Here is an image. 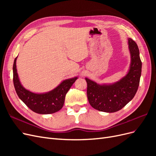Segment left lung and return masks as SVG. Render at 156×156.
I'll use <instances>...</instances> for the list:
<instances>
[{
    "label": "left lung",
    "mask_w": 156,
    "mask_h": 156,
    "mask_svg": "<svg viewBox=\"0 0 156 156\" xmlns=\"http://www.w3.org/2000/svg\"><path fill=\"white\" fill-rule=\"evenodd\" d=\"M131 64L128 73L120 81L112 84H99L88 78L87 97L90 105L96 110L115 112L122 109L133 99L137 91L142 62L136 44L128 39Z\"/></svg>",
    "instance_id": "1"
}]
</instances>
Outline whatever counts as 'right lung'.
Instances as JSON below:
<instances>
[{
  "mask_svg": "<svg viewBox=\"0 0 156 156\" xmlns=\"http://www.w3.org/2000/svg\"><path fill=\"white\" fill-rule=\"evenodd\" d=\"M16 57L13 66V81L16 93L30 110L38 114H52L62 108L66 94L77 77L64 80L53 90L45 94H36L27 90L20 81L16 69Z\"/></svg>",
  "mask_w": 156,
  "mask_h": 156,
  "instance_id": "obj_1",
  "label": "right lung"
}]
</instances>
